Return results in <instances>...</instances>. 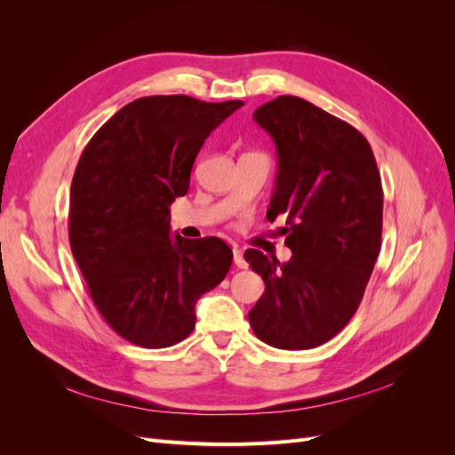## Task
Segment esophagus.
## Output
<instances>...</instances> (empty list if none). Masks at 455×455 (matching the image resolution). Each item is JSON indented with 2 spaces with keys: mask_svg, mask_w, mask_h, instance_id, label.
I'll list each match as a JSON object with an SVG mask.
<instances>
[{
  "mask_svg": "<svg viewBox=\"0 0 455 455\" xmlns=\"http://www.w3.org/2000/svg\"><path fill=\"white\" fill-rule=\"evenodd\" d=\"M233 264H235L239 269H244L246 267V261H244V258H243V252L237 249H233Z\"/></svg>",
  "mask_w": 455,
  "mask_h": 455,
  "instance_id": "1",
  "label": "esophagus"
}]
</instances>
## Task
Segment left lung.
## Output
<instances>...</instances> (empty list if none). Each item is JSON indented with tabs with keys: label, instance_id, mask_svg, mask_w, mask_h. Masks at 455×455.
Here are the masks:
<instances>
[{
	"label": "left lung",
	"instance_id": "left-lung-1",
	"mask_svg": "<svg viewBox=\"0 0 455 455\" xmlns=\"http://www.w3.org/2000/svg\"><path fill=\"white\" fill-rule=\"evenodd\" d=\"M277 146L267 220L286 218L291 261L249 249L266 292L249 313L271 347H319L359 309L381 246L383 189L364 136L315 104L284 94L254 112Z\"/></svg>",
	"mask_w": 455,
	"mask_h": 455
}]
</instances>
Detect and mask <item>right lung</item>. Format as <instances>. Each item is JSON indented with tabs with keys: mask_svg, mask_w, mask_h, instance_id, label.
I'll return each mask as SVG.
<instances>
[{
	"mask_svg": "<svg viewBox=\"0 0 455 455\" xmlns=\"http://www.w3.org/2000/svg\"><path fill=\"white\" fill-rule=\"evenodd\" d=\"M243 106L186 94L144 96L94 132L70 189V246L96 309L146 349L196 328L197 299L224 281L233 252L218 237H171L169 206L188 194L209 134Z\"/></svg>",
	"mask_w": 455,
	"mask_h": 455,
	"instance_id": "add662e5",
	"label": "right lung"
}]
</instances>
